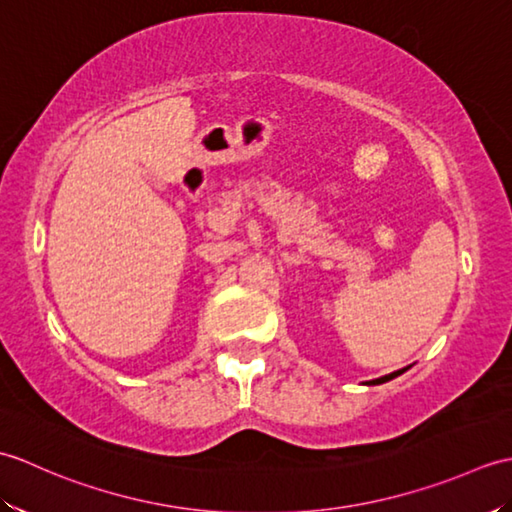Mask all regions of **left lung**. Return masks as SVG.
Wrapping results in <instances>:
<instances>
[{
	"label": "left lung",
	"mask_w": 512,
	"mask_h": 512,
	"mask_svg": "<svg viewBox=\"0 0 512 512\" xmlns=\"http://www.w3.org/2000/svg\"><path fill=\"white\" fill-rule=\"evenodd\" d=\"M407 369V367H405ZM405 369H398V372H394V374H387V376H383V378H376V380H369L367 385H380V383H387V380H391V378H396V376H400L402 372H405Z\"/></svg>",
	"instance_id": "1"
}]
</instances>
